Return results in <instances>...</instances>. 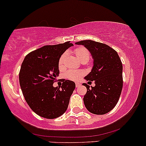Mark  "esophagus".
Returning a JSON list of instances; mask_svg holds the SVG:
<instances>
[{"mask_svg":"<svg viewBox=\"0 0 146 146\" xmlns=\"http://www.w3.org/2000/svg\"><path fill=\"white\" fill-rule=\"evenodd\" d=\"M80 84H78V83H76V84H75V86H76V87H78L79 86H80Z\"/></svg>","mask_w":146,"mask_h":146,"instance_id":"esophagus-1","label":"esophagus"}]
</instances>
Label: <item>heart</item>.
<instances>
[{"label":"heart","instance_id":"heart-1","mask_svg":"<svg viewBox=\"0 0 146 146\" xmlns=\"http://www.w3.org/2000/svg\"><path fill=\"white\" fill-rule=\"evenodd\" d=\"M75 53L76 54L77 58H78L79 60L81 62L83 61H88L89 59L90 53L88 50L86 48L80 46V47L77 48L75 50ZM66 56H67V53L64 52V53L62 54L60 56L59 61H58V66L60 68H63L64 66V61L66 59ZM84 75V73L81 71H73V70H68L65 73V78L69 79L73 81H77L79 79L81 78Z\"/></svg>","mask_w":146,"mask_h":146}]
</instances>
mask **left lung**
Segmentation results:
<instances>
[{
	"instance_id": "left-lung-1",
	"label": "left lung",
	"mask_w": 146,
	"mask_h": 146,
	"mask_svg": "<svg viewBox=\"0 0 146 146\" xmlns=\"http://www.w3.org/2000/svg\"><path fill=\"white\" fill-rule=\"evenodd\" d=\"M75 44L84 46L93 59L91 71L84 79L94 81L95 86L90 88L87 84H82L87 88L83 99L85 106L95 115L108 113L118 102L123 87L121 60L116 51L103 43L87 40Z\"/></svg>"
}]
</instances>
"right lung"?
Returning a JSON list of instances; mask_svg holds the SVG:
<instances>
[{
	"mask_svg": "<svg viewBox=\"0 0 146 146\" xmlns=\"http://www.w3.org/2000/svg\"><path fill=\"white\" fill-rule=\"evenodd\" d=\"M73 45L70 42L46 45L27 55L22 63L19 73L22 92L31 109L39 116L55 119L67 109L75 82L64 80L61 88L53 84L59 75L60 56Z\"/></svg>",
	"mask_w": 146,
	"mask_h": 146,
	"instance_id": "obj_1",
	"label": "right lung"
}]
</instances>
